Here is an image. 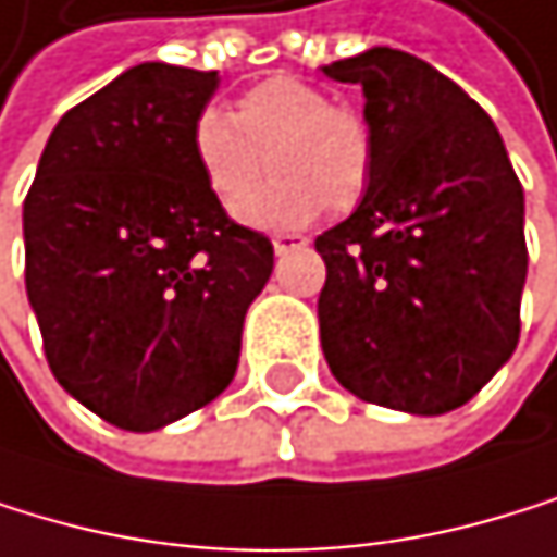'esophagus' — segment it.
<instances>
[{
  "label": "esophagus",
  "instance_id": "obj_1",
  "mask_svg": "<svg viewBox=\"0 0 557 557\" xmlns=\"http://www.w3.org/2000/svg\"><path fill=\"white\" fill-rule=\"evenodd\" d=\"M309 242L302 238V235H288V232H282V235H272V248H275V255H288V251H295V248H306Z\"/></svg>",
  "mask_w": 557,
  "mask_h": 557
}]
</instances>
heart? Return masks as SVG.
<instances>
[{"label": "heart", "instance_id": "1", "mask_svg": "<svg viewBox=\"0 0 557 557\" xmlns=\"http://www.w3.org/2000/svg\"><path fill=\"white\" fill-rule=\"evenodd\" d=\"M190 147L211 195L232 208L264 173L276 177L235 208L251 228H299L325 205L349 211L362 201L373 174V137L367 120L333 107L312 83L272 76L251 86L235 113L208 107L198 113Z\"/></svg>", "mask_w": 557, "mask_h": 557}]
</instances>
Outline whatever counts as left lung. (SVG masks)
<instances>
[{
    "label": "left lung",
    "instance_id": "left-lung-1",
    "mask_svg": "<svg viewBox=\"0 0 557 557\" xmlns=\"http://www.w3.org/2000/svg\"><path fill=\"white\" fill-rule=\"evenodd\" d=\"M322 73L362 86L373 137L367 195L315 238L325 362L367 404L457 410L518 346L521 181L494 120L430 63L373 46Z\"/></svg>",
    "mask_w": 557,
    "mask_h": 557
}]
</instances>
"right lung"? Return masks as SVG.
<instances>
[{"label":"right lung","mask_w":557,"mask_h":557,"mask_svg":"<svg viewBox=\"0 0 557 557\" xmlns=\"http://www.w3.org/2000/svg\"><path fill=\"white\" fill-rule=\"evenodd\" d=\"M218 73L140 63L49 134L23 205L49 370L107 423L161 430L232 383L272 242L208 190L190 147Z\"/></svg>","instance_id":"obj_1"}]
</instances>
